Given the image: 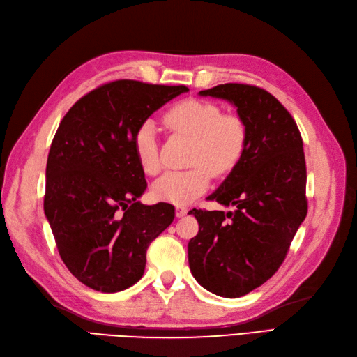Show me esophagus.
<instances>
[{"instance_id": "34e87169", "label": "esophagus", "mask_w": 357, "mask_h": 357, "mask_svg": "<svg viewBox=\"0 0 357 357\" xmlns=\"http://www.w3.org/2000/svg\"><path fill=\"white\" fill-rule=\"evenodd\" d=\"M188 211L189 210L186 207H181V205H177V207H176V215H177V218H183V215H186Z\"/></svg>"}]
</instances>
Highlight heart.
Listing matches in <instances>:
<instances>
[{"instance_id": "b5f03b06", "label": "heart", "mask_w": 357, "mask_h": 357, "mask_svg": "<svg viewBox=\"0 0 357 357\" xmlns=\"http://www.w3.org/2000/svg\"><path fill=\"white\" fill-rule=\"evenodd\" d=\"M172 132L192 137L189 162L185 171H169L153 185L156 199L174 205H186L207 190L211 172L225 176L231 172L245 152L247 126L241 117L222 114L219 105L208 101L185 100L172 105L164 116ZM134 152L146 174L155 176L162 168L158 132L153 121H144L134 135Z\"/></svg>"}]
</instances>
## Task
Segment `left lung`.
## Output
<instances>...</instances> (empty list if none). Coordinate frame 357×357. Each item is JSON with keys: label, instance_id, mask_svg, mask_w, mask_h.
I'll use <instances>...</instances> for the list:
<instances>
[{"label": "left lung", "instance_id": "obj_1", "mask_svg": "<svg viewBox=\"0 0 357 357\" xmlns=\"http://www.w3.org/2000/svg\"><path fill=\"white\" fill-rule=\"evenodd\" d=\"M199 95L236 107L248 138L240 164L208 197L235 210L189 211L199 223L189 266L211 294L240 298L275 274L305 219L304 149L294 117L265 89L226 83Z\"/></svg>", "mask_w": 357, "mask_h": 357}]
</instances>
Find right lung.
I'll list each match as a JSON object with an SVG mask.
<instances>
[{"instance_id":"1","label":"right lung","mask_w":357,"mask_h":357,"mask_svg":"<svg viewBox=\"0 0 357 357\" xmlns=\"http://www.w3.org/2000/svg\"><path fill=\"white\" fill-rule=\"evenodd\" d=\"M186 86L116 80L63 116L46 167L45 214L70 273L114 294L144 274L146 252L174 220V205H143L147 183L134 152L137 128Z\"/></svg>"}]
</instances>
